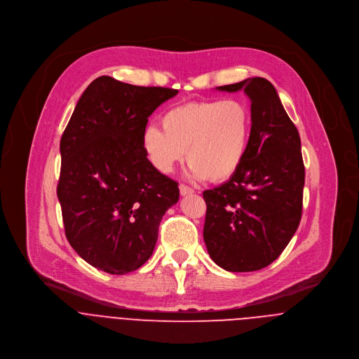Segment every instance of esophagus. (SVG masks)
I'll return each mask as SVG.
<instances>
[{
	"instance_id": "esophagus-1",
	"label": "esophagus",
	"mask_w": 359,
	"mask_h": 359,
	"mask_svg": "<svg viewBox=\"0 0 359 359\" xmlns=\"http://www.w3.org/2000/svg\"><path fill=\"white\" fill-rule=\"evenodd\" d=\"M195 191L187 185H180V194L181 196H187V195H192Z\"/></svg>"
}]
</instances>
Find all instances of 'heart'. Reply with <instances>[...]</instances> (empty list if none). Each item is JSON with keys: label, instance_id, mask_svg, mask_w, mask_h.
<instances>
[{"label": "heart", "instance_id": "obj_1", "mask_svg": "<svg viewBox=\"0 0 359 359\" xmlns=\"http://www.w3.org/2000/svg\"><path fill=\"white\" fill-rule=\"evenodd\" d=\"M163 130L149 126L142 139L151 165L170 174L187 151L194 180L224 181L241 165L251 139V111L240 100L188 102L167 111Z\"/></svg>", "mask_w": 359, "mask_h": 359}]
</instances>
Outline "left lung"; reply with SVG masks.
Here are the masks:
<instances>
[{"label": "left lung", "mask_w": 359, "mask_h": 359, "mask_svg": "<svg viewBox=\"0 0 359 359\" xmlns=\"http://www.w3.org/2000/svg\"><path fill=\"white\" fill-rule=\"evenodd\" d=\"M216 90L244 91L251 102L252 130L240 168L220 187L203 192V240L220 268L258 271L280 255L300 223V137L268 80L252 77Z\"/></svg>", "instance_id": "8db88e82"}]
</instances>
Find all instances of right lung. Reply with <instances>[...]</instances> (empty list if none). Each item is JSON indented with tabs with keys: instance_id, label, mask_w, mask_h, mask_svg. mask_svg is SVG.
Returning a JSON list of instances; mask_svg holds the SVG:
<instances>
[{
	"instance_id": "1",
	"label": "right lung",
	"mask_w": 359,
	"mask_h": 359,
	"mask_svg": "<svg viewBox=\"0 0 359 359\" xmlns=\"http://www.w3.org/2000/svg\"><path fill=\"white\" fill-rule=\"evenodd\" d=\"M177 94L98 77L62 136L57 198L66 237L101 271L140 268L154 251L164 213L178 202V184L151 165L142 144L149 116Z\"/></svg>"
}]
</instances>
